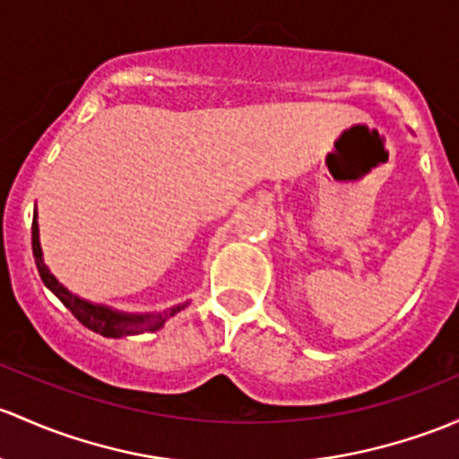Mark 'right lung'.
Segmentation results:
<instances>
[{"mask_svg":"<svg viewBox=\"0 0 459 459\" xmlns=\"http://www.w3.org/2000/svg\"><path fill=\"white\" fill-rule=\"evenodd\" d=\"M32 255H35V264L39 270V277L41 281L55 292V297L59 299L61 303L72 312L79 323H83L85 327H90L91 332H99V334L108 336V339H120V336H129V334H143V332H153L158 327L165 325V321H169L173 315L186 307V303L182 306L171 307V310L158 312V315H120V312L109 310V307L103 306H94V303L83 301V299L74 297L70 290H65L52 273L48 270L46 264H43V255H41V246H39V229H37V215L32 220Z\"/></svg>","mask_w":459,"mask_h":459,"instance_id":"1","label":"right lung"}]
</instances>
